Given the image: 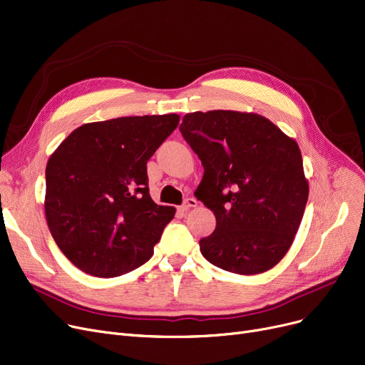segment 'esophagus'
<instances>
[{"label":"esophagus","instance_id":"obj_1","mask_svg":"<svg viewBox=\"0 0 365 365\" xmlns=\"http://www.w3.org/2000/svg\"><path fill=\"white\" fill-rule=\"evenodd\" d=\"M198 202H197V200L195 198H186L185 200V202L180 205V210L182 212H187L189 209H192V207H195Z\"/></svg>","mask_w":365,"mask_h":365}]
</instances>
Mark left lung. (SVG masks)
<instances>
[{
	"label": "left lung",
	"mask_w": 365,
	"mask_h": 365,
	"mask_svg": "<svg viewBox=\"0 0 365 365\" xmlns=\"http://www.w3.org/2000/svg\"><path fill=\"white\" fill-rule=\"evenodd\" d=\"M179 130L204 168L194 195L216 217L200 240L202 257L225 272L258 274L289 250L309 198L297 141L255 113L194 112Z\"/></svg>",
	"instance_id": "8db88e82"
}]
</instances>
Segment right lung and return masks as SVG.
<instances>
[{
	"label": "right lung",
	"mask_w": 365,
	"mask_h": 365,
	"mask_svg": "<svg viewBox=\"0 0 365 365\" xmlns=\"http://www.w3.org/2000/svg\"><path fill=\"white\" fill-rule=\"evenodd\" d=\"M178 123L174 113L85 123L49 158L47 225L82 272L116 277L153 255L176 209L150 198L146 164Z\"/></svg>",
	"instance_id": "right-lung-1"
}]
</instances>
